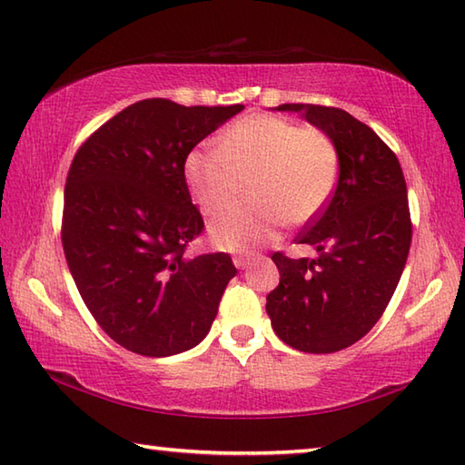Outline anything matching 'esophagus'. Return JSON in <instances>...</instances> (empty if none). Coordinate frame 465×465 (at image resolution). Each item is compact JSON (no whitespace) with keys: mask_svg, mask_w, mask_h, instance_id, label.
Here are the masks:
<instances>
[{"mask_svg":"<svg viewBox=\"0 0 465 465\" xmlns=\"http://www.w3.org/2000/svg\"><path fill=\"white\" fill-rule=\"evenodd\" d=\"M252 256H235L233 258V264H235V268H240V270H246L250 264H252Z\"/></svg>","mask_w":465,"mask_h":465,"instance_id":"1","label":"esophagus"}]
</instances>
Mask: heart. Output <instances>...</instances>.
<instances>
[{"instance_id":"obj_1","label":"heart","mask_w":465,"mask_h":465,"mask_svg":"<svg viewBox=\"0 0 465 465\" xmlns=\"http://www.w3.org/2000/svg\"><path fill=\"white\" fill-rule=\"evenodd\" d=\"M337 173V150L323 132L266 114L232 124L219 148H195L184 160L191 195L205 213L233 203L246 183L252 199L209 225L211 242L230 252L274 238L284 219L311 222L331 197Z\"/></svg>"}]
</instances>
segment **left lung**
Segmentation results:
<instances>
[{
  "mask_svg": "<svg viewBox=\"0 0 465 465\" xmlns=\"http://www.w3.org/2000/svg\"><path fill=\"white\" fill-rule=\"evenodd\" d=\"M337 150L340 174L327 207L299 235L317 258L274 254L281 282L266 297L274 333L291 348L333 353L376 325L399 284L411 248L402 168L378 134L348 112L284 104Z\"/></svg>",
  "mask_w": 465,
  "mask_h": 465,
  "instance_id": "obj_1",
  "label": "left lung"
}]
</instances>
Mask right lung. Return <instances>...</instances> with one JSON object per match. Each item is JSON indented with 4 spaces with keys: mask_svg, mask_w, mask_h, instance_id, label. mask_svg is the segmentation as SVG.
Segmentation results:
<instances>
[{
    "mask_svg": "<svg viewBox=\"0 0 465 465\" xmlns=\"http://www.w3.org/2000/svg\"><path fill=\"white\" fill-rule=\"evenodd\" d=\"M243 105L138 101L93 134L64 187L63 248L83 301L122 348L166 358L205 340L235 266L184 256L203 230L184 160Z\"/></svg>",
    "mask_w": 465,
    "mask_h": 465,
    "instance_id": "right-lung-1",
    "label": "right lung"
}]
</instances>
